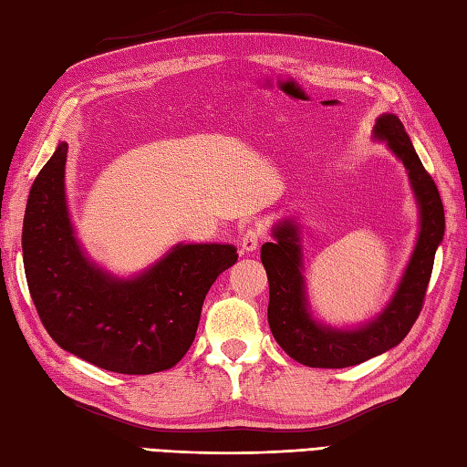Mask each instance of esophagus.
<instances>
[{
    "label": "esophagus",
    "instance_id": "1",
    "mask_svg": "<svg viewBox=\"0 0 467 467\" xmlns=\"http://www.w3.org/2000/svg\"><path fill=\"white\" fill-rule=\"evenodd\" d=\"M263 239V231L261 228H249L243 236H241V246L243 253H254L259 249V243Z\"/></svg>",
    "mask_w": 467,
    "mask_h": 467
}]
</instances>
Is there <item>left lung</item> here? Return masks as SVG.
Listing matches in <instances>:
<instances>
[{
  "mask_svg": "<svg viewBox=\"0 0 467 467\" xmlns=\"http://www.w3.org/2000/svg\"><path fill=\"white\" fill-rule=\"evenodd\" d=\"M373 138L385 142L405 166L420 211V233L398 289L373 319L355 327H333L317 319L305 281L301 224L283 218L271 228L261 261L269 276V325L283 351L306 367L341 369L363 363L400 345L421 311L433 269L435 251L443 241L445 216L438 186L425 172L418 152L395 114L375 120Z\"/></svg>",
  "mask_w": 467,
  "mask_h": 467,
  "instance_id": "8db88e82",
  "label": "left lung"
}]
</instances>
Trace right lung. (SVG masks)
Masks as SVG:
<instances>
[{"mask_svg": "<svg viewBox=\"0 0 467 467\" xmlns=\"http://www.w3.org/2000/svg\"><path fill=\"white\" fill-rule=\"evenodd\" d=\"M67 142L39 171L27 196L22 249L29 295L49 337L106 371H166L191 349L204 296L239 259L233 244L178 243L132 276L94 263L66 201Z\"/></svg>", "mask_w": 467, "mask_h": 467, "instance_id": "add662e5", "label": "right lung"}]
</instances>
